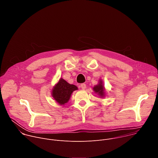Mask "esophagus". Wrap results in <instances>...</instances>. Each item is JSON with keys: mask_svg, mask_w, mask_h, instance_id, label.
Instances as JSON below:
<instances>
[{"mask_svg": "<svg viewBox=\"0 0 158 158\" xmlns=\"http://www.w3.org/2000/svg\"><path fill=\"white\" fill-rule=\"evenodd\" d=\"M80 87H81V89H84L86 87V85H85V84L82 83V84H81Z\"/></svg>", "mask_w": 158, "mask_h": 158, "instance_id": "obj_1", "label": "esophagus"}]
</instances>
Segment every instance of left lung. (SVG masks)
Listing matches in <instances>:
<instances>
[{
    "instance_id": "8db88e82",
    "label": "left lung",
    "mask_w": 158,
    "mask_h": 158,
    "mask_svg": "<svg viewBox=\"0 0 158 158\" xmlns=\"http://www.w3.org/2000/svg\"><path fill=\"white\" fill-rule=\"evenodd\" d=\"M93 89L95 91V93H98L100 96L103 97L104 96V89L102 85V83L101 81L99 82V83L97 85H95Z\"/></svg>"
}]
</instances>
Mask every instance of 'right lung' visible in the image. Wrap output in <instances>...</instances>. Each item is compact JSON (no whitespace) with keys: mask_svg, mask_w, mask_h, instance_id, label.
Returning a JSON list of instances; mask_svg holds the SVG:
<instances>
[{"mask_svg":"<svg viewBox=\"0 0 158 158\" xmlns=\"http://www.w3.org/2000/svg\"><path fill=\"white\" fill-rule=\"evenodd\" d=\"M77 87L73 84L67 82L64 79L60 78L58 83L54 87L52 94L54 99L60 105H64L68 102L73 91Z\"/></svg>","mask_w":158,"mask_h":158,"instance_id":"obj_1","label":"right lung"}]
</instances>
